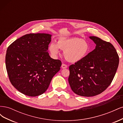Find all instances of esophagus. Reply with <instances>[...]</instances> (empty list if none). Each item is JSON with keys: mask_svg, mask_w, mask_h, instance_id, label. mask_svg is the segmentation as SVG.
I'll return each mask as SVG.
<instances>
[{"mask_svg": "<svg viewBox=\"0 0 123 123\" xmlns=\"http://www.w3.org/2000/svg\"><path fill=\"white\" fill-rule=\"evenodd\" d=\"M67 67H68L67 65L65 64H62V69H66V68H67Z\"/></svg>", "mask_w": 123, "mask_h": 123, "instance_id": "obj_1", "label": "esophagus"}]
</instances>
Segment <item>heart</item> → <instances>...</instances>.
I'll use <instances>...</instances> for the list:
<instances>
[{"label":"heart","mask_w":123,"mask_h":123,"mask_svg":"<svg viewBox=\"0 0 123 123\" xmlns=\"http://www.w3.org/2000/svg\"><path fill=\"white\" fill-rule=\"evenodd\" d=\"M59 49L64 51V56L68 62H76L84 58L90 51L88 43L83 39L77 37L62 38L57 44L50 43L49 50L53 56L59 54Z\"/></svg>","instance_id":"1"}]
</instances>
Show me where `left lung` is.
<instances>
[{"label": "left lung", "instance_id": "8db88e82", "mask_svg": "<svg viewBox=\"0 0 123 123\" xmlns=\"http://www.w3.org/2000/svg\"><path fill=\"white\" fill-rule=\"evenodd\" d=\"M89 38L96 44L95 49L70 66L68 78L72 90L86 97L98 95L108 87L119 64L118 54L112 44L96 36Z\"/></svg>", "mask_w": 123, "mask_h": 123}]
</instances>
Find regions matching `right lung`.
<instances>
[{
    "label": "right lung",
    "instance_id": "add662e5",
    "mask_svg": "<svg viewBox=\"0 0 123 123\" xmlns=\"http://www.w3.org/2000/svg\"><path fill=\"white\" fill-rule=\"evenodd\" d=\"M51 35L30 33L23 36L8 47L6 66L11 83L18 91L29 96L43 94L62 62L48 53Z\"/></svg>",
    "mask_w": 123,
    "mask_h": 123
}]
</instances>
